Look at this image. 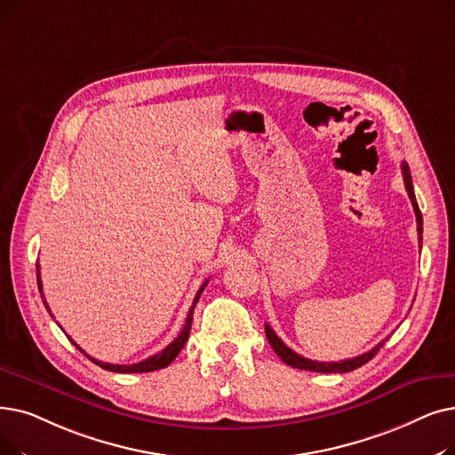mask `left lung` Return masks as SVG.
Here are the masks:
<instances>
[{
  "mask_svg": "<svg viewBox=\"0 0 455 455\" xmlns=\"http://www.w3.org/2000/svg\"><path fill=\"white\" fill-rule=\"evenodd\" d=\"M402 174H403V182H405V189L409 193V199H411L412 208H414V215H417V230H419V235H422V213H420V208H419V203H417V196H414V191H412L411 171H409V165L405 162L402 164ZM419 242H422V238H419ZM266 337H267V342L271 344L273 351L279 355L284 364L293 366V368H299V370L320 371V373H346V371H351V370H357L363 364H366L370 359H373L375 353H378L383 347V344L388 340V339H385L383 342H379L378 346L371 347L370 351L359 355V357H353V359L340 361V363H318V361L305 359V357H301V355L291 351L279 337H276L275 331L267 323H266Z\"/></svg>",
  "mask_w": 455,
  "mask_h": 455,
  "instance_id": "1",
  "label": "left lung"
}]
</instances>
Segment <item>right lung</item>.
<instances>
[{"instance_id":"obj_1","label":"right lung","mask_w":455,"mask_h":455,"mask_svg":"<svg viewBox=\"0 0 455 455\" xmlns=\"http://www.w3.org/2000/svg\"><path fill=\"white\" fill-rule=\"evenodd\" d=\"M36 283H38V290H41V298H43V301H44V305H46V308H48V312H50V307H48V303H46V299H44V293H43V283H41V273H38V266H36ZM206 284H208V281L199 288V291H196V295H195V299H193V305H191V308H189V312H188V318H186V323H184V327H182V331H180V334L179 337H176L165 349H162L160 353H156V355H152V357H148V359H145V361H141V363H137V364H109V363H102V361H96V359H92L91 355H87L80 346H77L72 339V344L80 349L82 353H85L87 357L94 363V364H98L100 368H104V370H108V371H116V373H143V371H154V370H162V368H165V366H169L174 359H176V355H179L180 351H182V347H184V344L188 342V339H189V331H191V322H193V310H195V305H196V301H199V298H201V293H203V290L206 288ZM52 314V312H50Z\"/></svg>"}]
</instances>
